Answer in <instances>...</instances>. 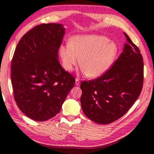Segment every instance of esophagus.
<instances>
[{"label": "esophagus", "mask_w": 154, "mask_h": 154, "mask_svg": "<svg viewBox=\"0 0 154 154\" xmlns=\"http://www.w3.org/2000/svg\"><path fill=\"white\" fill-rule=\"evenodd\" d=\"M79 84H80L79 79H78V78H76V79H75V85H76V86H79Z\"/></svg>", "instance_id": "obj_1"}]
</instances>
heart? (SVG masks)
<instances>
[{"label": "heart", "mask_w": 154, "mask_h": 154, "mask_svg": "<svg viewBox=\"0 0 154 154\" xmlns=\"http://www.w3.org/2000/svg\"><path fill=\"white\" fill-rule=\"evenodd\" d=\"M118 51L113 41L97 34L75 36L69 43L59 47V54L66 70H72L80 62L82 72L91 78L100 77L109 69Z\"/></svg>", "instance_id": "b5f03b06"}]
</instances>
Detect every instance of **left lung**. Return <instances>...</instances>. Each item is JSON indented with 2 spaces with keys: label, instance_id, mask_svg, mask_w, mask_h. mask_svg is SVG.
<instances>
[{
  "label": "left lung",
  "instance_id": "8db88e82",
  "mask_svg": "<svg viewBox=\"0 0 154 154\" xmlns=\"http://www.w3.org/2000/svg\"><path fill=\"white\" fill-rule=\"evenodd\" d=\"M123 51L107 72L97 79L82 82L81 106L87 118L106 125L128 111L141 93L143 59L127 34Z\"/></svg>",
  "mask_w": 154,
  "mask_h": 154
}]
</instances>
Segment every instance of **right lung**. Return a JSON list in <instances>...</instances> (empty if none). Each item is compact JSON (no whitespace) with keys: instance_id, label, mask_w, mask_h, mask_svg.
I'll return each mask as SVG.
<instances>
[{"instance_id":"add662e5","label":"right lung","mask_w":154,"mask_h":154,"mask_svg":"<svg viewBox=\"0 0 154 154\" xmlns=\"http://www.w3.org/2000/svg\"><path fill=\"white\" fill-rule=\"evenodd\" d=\"M62 24H41L18 42L11 66L14 96L19 109L38 122L60 111L75 79L63 69L59 48L65 34Z\"/></svg>"}]
</instances>
